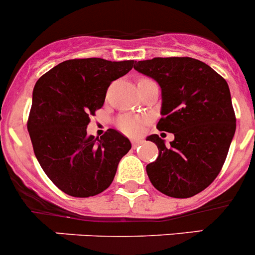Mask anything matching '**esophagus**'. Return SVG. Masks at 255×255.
Masks as SVG:
<instances>
[{
    "label": "esophagus",
    "mask_w": 255,
    "mask_h": 255,
    "mask_svg": "<svg viewBox=\"0 0 255 255\" xmlns=\"http://www.w3.org/2000/svg\"><path fill=\"white\" fill-rule=\"evenodd\" d=\"M139 144H142V140H140V139H132V147L133 148H137Z\"/></svg>",
    "instance_id": "esophagus-1"
}]
</instances>
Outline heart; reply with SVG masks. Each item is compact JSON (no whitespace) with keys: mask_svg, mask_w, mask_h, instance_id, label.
Returning a JSON list of instances; mask_svg holds the SVG:
<instances>
[{"mask_svg":"<svg viewBox=\"0 0 255 255\" xmlns=\"http://www.w3.org/2000/svg\"><path fill=\"white\" fill-rule=\"evenodd\" d=\"M148 122L147 117H142V116H122L118 120V127L123 133L128 135H139L143 132V127L145 123Z\"/></svg>","mask_w":255,"mask_h":255,"instance_id":"1","label":"heart"}]
</instances>
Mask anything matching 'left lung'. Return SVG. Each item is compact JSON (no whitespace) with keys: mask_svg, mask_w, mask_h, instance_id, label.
I'll use <instances>...</instances> for the list:
<instances>
[{"mask_svg":"<svg viewBox=\"0 0 255 255\" xmlns=\"http://www.w3.org/2000/svg\"><path fill=\"white\" fill-rule=\"evenodd\" d=\"M134 70L160 86L163 117L157 128L174 134L169 145L158 134L147 138L159 150L145 168L150 183L173 198L196 196L219 174L236 133L228 83L190 57L138 61Z\"/></svg>","mask_w":255,"mask_h":255,"instance_id":"left-lung-1","label":"left lung"}]
</instances>
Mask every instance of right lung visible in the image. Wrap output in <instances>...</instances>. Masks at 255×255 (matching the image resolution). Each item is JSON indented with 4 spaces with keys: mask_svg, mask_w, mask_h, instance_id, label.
<instances>
[{
    "mask_svg": "<svg viewBox=\"0 0 255 255\" xmlns=\"http://www.w3.org/2000/svg\"><path fill=\"white\" fill-rule=\"evenodd\" d=\"M133 65L134 61L68 59L36 82L27 129L42 169L68 196L87 198L107 189L132 147L118 130L108 129L98 138L87 134V126L102 108L111 83Z\"/></svg>",
    "mask_w": 255,
    "mask_h": 255,
    "instance_id": "right-lung-1",
    "label": "right lung"
}]
</instances>
